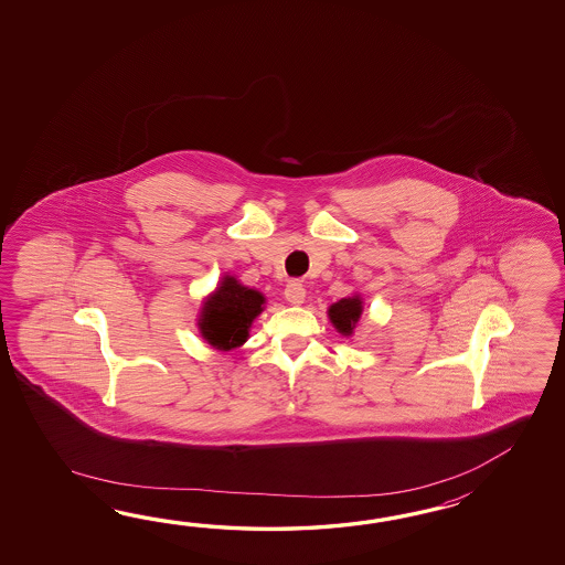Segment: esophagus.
Masks as SVG:
<instances>
[{"mask_svg": "<svg viewBox=\"0 0 565 565\" xmlns=\"http://www.w3.org/2000/svg\"><path fill=\"white\" fill-rule=\"evenodd\" d=\"M305 297H307V290L300 285L299 280H290L287 288H285V299H287L290 305H302Z\"/></svg>", "mask_w": 565, "mask_h": 565, "instance_id": "1", "label": "esophagus"}]
</instances>
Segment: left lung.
I'll return each instance as SVG.
<instances>
[{
	"label": "left lung",
	"instance_id": "obj_1",
	"mask_svg": "<svg viewBox=\"0 0 565 565\" xmlns=\"http://www.w3.org/2000/svg\"><path fill=\"white\" fill-rule=\"evenodd\" d=\"M327 315H329V321L335 327L337 333H341L343 337H353L355 329L360 327L361 315H363V297L360 292H353L351 297L337 300L327 309Z\"/></svg>",
	"mask_w": 565,
	"mask_h": 565
}]
</instances>
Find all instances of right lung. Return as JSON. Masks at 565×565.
Here are the masks:
<instances>
[{
  "instance_id": "1",
  "label": "right lung",
  "mask_w": 565,
  "mask_h": 565,
  "mask_svg": "<svg viewBox=\"0 0 565 565\" xmlns=\"http://www.w3.org/2000/svg\"><path fill=\"white\" fill-rule=\"evenodd\" d=\"M265 302L260 290L244 287L238 278L224 275L202 302L198 329L207 345L217 351L241 348L250 337L254 319L265 311Z\"/></svg>"
}]
</instances>
